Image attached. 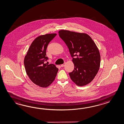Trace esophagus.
I'll return each instance as SVG.
<instances>
[{"label": "esophagus", "instance_id": "1", "mask_svg": "<svg viewBox=\"0 0 124 124\" xmlns=\"http://www.w3.org/2000/svg\"><path fill=\"white\" fill-rule=\"evenodd\" d=\"M65 63H63V64H61V67H63L65 66Z\"/></svg>", "mask_w": 124, "mask_h": 124}]
</instances>
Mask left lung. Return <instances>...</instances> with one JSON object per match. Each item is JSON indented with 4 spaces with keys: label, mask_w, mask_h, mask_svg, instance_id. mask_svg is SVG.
Masks as SVG:
<instances>
[{
    "label": "left lung",
    "mask_w": 124,
    "mask_h": 124,
    "mask_svg": "<svg viewBox=\"0 0 124 124\" xmlns=\"http://www.w3.org/2000/svg\"><path fill=\"white\" fill-rule=\"evenodd\" d=\"M59 35L72 57L75 67L69 73L71 79L78 86L89 84L98 72L100 65V55L96 44L84 33L61 30Z\"/></svg>",
    "instance_id": "left-lung-1"
}]
</instances>
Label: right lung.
<instances>
[{
    "instance_id": "1",
    "label": "right lung",
    "mask_w": 124,
    "mask_h": 124,
    "mask_svg": "<svg viewBox=\"0 0 124 124\" xmlns=\"http://www.w3.org/2000/svg\"><path fill=\"white\" fill-rule=\"evenodd\" d=\"M56 35V33L47 34L37 38L31 44L24 59L25 71L29 78L42 87L49 86L58 72V69L54 64L46 63L48 59L46 56L47 46Z\"/></svg>"
}]
</instances>
